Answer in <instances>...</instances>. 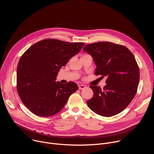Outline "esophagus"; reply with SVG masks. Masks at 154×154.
Listing matches in <instances>:
<instances>
[{"mask_svg":"<svg viewBox=\"0 0 154 154\" xmlns=\"http://www.w3.org/2000/svg\"><path fill=\"white\" fill-rule=\"evenodd\" d=\"M79 89H84V88H85L86 87H85V85H81V84H79Z\"/></svg>","mask_w":154,"mask_h":154,"instance_id":"1","label":"esophagus"}]
</instances>
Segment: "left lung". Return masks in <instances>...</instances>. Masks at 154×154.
I'll return each instance as SVG.
<instances>
[{
  "mask_svg": "<svg viewBox=\"0 0 154 154\" xmlns=\"http://www.w3.org/2000/svg\"><path fill=\"white\" fill-rule=\"evenodd\" d=\"M83 50L94 59L95 75L107 77L103 89L90 86L94 95L87 100L88 106L103 117L123 111L134 98L139 83V68L134 55L126 47L110 42L88 44Z\"/></svg>",
  "mask_w": 154,
  "mask_h": 154,
  "instance_id": "1",
  "label": "left lung"
}]
</instances>
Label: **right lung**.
Segmentation results:
<instances>
[{
	"mask_svg": "<svg viewBox=\"0 0 154 154\" xmlns=\"http://www.w3.org/2000/svg\"><path fill=\"white\" fill-rule=\"evenodd\" d=\"M84 45L44 39L30 47L19 60L17 70V90L23 103L36 116L50 117L60 112L70 95L78 90L69 82H55L58 72Z\"/></svg>",
	"mask_w": 154,
	"mask_h": 154,
	"instance_id": "1",
	"label": "right lung"
}]
</instances>
